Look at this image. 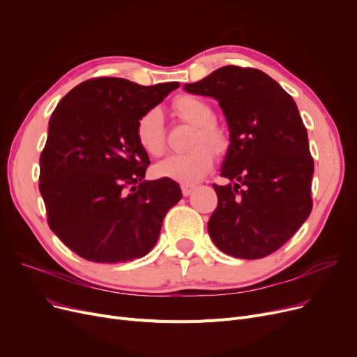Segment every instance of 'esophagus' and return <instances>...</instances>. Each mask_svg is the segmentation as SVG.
Here are the masks:
<instances>
[{
    "instance_id": "34e87169",
    "label": "esophagus",
    "mask_w": 357,
    "mask_h": 357,
    "mask_svg": "<svg viewBox=\"0 0 357 357\" xmlns=\"http://www.w3.org/2000/svg\"><path fill=\"white\" fill-rule=\"evenodd\" d=\"M195 188H197V186H195V185H192V183H182V185H181L182 194H183L185 197L191 195V194L195 191Z\"/></svg>"
}]
</instances>
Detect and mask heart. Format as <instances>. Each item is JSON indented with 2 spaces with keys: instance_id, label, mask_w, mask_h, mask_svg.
<instances>
[{
  "instance_id": "b5f03b06",
  "label": "heart",
  "mask_w": 357,
  "mask_h": 357,
  "mask_svg": "<svg viewBox=\"0 0 357 357\" xmlns=\"http://www.w3.org/2000/svg\"><path fill=\"white\" fill-rule=\"evenodd\" d=\"M175 114L185 123L195 126L192 149L185 153L167 156L159 162L155 172L162 178L192 183L207 174L214 163V152L222 153L229 147V135L214 121V109L205 100L190 96H179L172 102ZM136 139L140 147L150 156H160L165 150L163 117L158 108H150L136 123Z\"/></svg>"
}]
</instances>
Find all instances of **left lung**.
I'll return each mask as SVG.
<instances>
[{
	"label": "left lung",
	"instance_id": "left-lung-1",
	"mask_svg": "<svg viewBox=\"0 0 357 357\" xmlns=\"http://www.w3.org/2000/svg\"><path fill=\"white\" fill-rule=\"evenodd\" d=\"M183 89L215 98L230 131L221 176L231 183L213 185L218 197L208 221L214 245L238 259L276 252L312 210L314 160L295 101L265 72L234 65Z\"/></svg>",
	"mask_w": 357,
	"mask_h": 357
}]
</instances>
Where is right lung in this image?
I'll use <instances>...</instances> for the list:
<instances>
[{
	"mask_svg": "<svg viewBox=\"0 0 357 357\" xmlns=\"http://www.w3.org/2000/svg\"><path fill=\"white\" fill-rule=\"evenodd\" d=\"M178 86L92 78L54 108L39 190L50 230L78 256L120 264L156 245L163 218L182 192L169 178L144 181L150 160L137 143L136 123Z\"/></svg>",
	"mask_w": 357,
	"mask_h": 357,
	"instance_id": "right-lung-1",
	"label": "right lung"
}]
</instances>
